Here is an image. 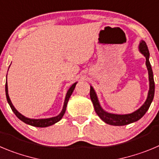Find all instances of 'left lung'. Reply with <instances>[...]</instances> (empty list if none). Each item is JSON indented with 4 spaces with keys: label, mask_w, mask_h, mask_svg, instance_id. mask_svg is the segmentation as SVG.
Returning a JSON list of instances; mask_svg holds the SVG:
<instances>
[{
    "label": "left lung",
    "mask_w": 159,
    "mask_h": 159,
    "mask_svg": "<svg viewBox=\"0 0 159 159\" xmlns=\"http://www.w3.org/2000/svg\"><path fill=\"white\" fill-rule=\"evenodd\" d=\"M139 50L146 57V66L148 68V78H149V91H148L146 101L138 110L132 112V113H128V114H115V113H108V112L105 111L102 108L94 88L91 86L90 96H91V99L92 101L93 105H94V110H95L98 116H99L105 123L108 124V125H114V126H123V125H129V124L137 121L139 119L142 118L143 115L146 113V112L148 111L150 106H151V102H152L154 95H155V81H154L152 68H151V65L149 61V50H148L146 43L143 40H141L139 42Z\"/></svg>",
    "instance_id": "8db88e82"
}]
</instances>
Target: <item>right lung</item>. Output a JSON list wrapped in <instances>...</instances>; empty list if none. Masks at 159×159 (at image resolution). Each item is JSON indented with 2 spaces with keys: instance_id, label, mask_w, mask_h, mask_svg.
I'll return each instance as SVG.
<instances>
[{
  "instance_id": "add662e5",
  "label": "right lung",
  "mask_w": 159,
  "mask_h": 159,
  "mask_svg": "<svg viewBox=\"0 0 159 159\" xmlns=\"http://www.w3.org/2000/svg\"><path fill=\"white\" fill-rule=\"evenodd\" d=\"M10 67V66H9ZM7 77V76H6ZM77 82L74 83L71 87H69V89L68 90L66 93V95H65V102H64V106L62 110L61 111V113L56 116H53V117H49V118H41V119H34V118H28L27 116H23V114H21L20 113H19L17 111L16 109L14 107V106L11 103V100H10L9 95H8V83H7V78H6V84H5V94H6V98L7 101H8V104H9L10 107H11V110L14 112V113L16 114V116L20 119V120H22L24 123L27 124V125H30L31 126H34V127H39V128H45L48 127V126H50V125H53L54 124H56L57 122L60 121L61 120V118L63 117L64 114L65 113V110H66L67 104H68V102L69 100L70 96L72 95V92H73L74 89H75V85H76Z\"/></svg>"
}]
</instances>
